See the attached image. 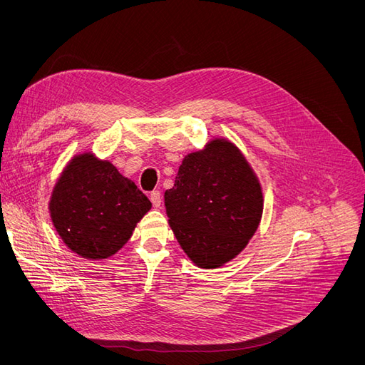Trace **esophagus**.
Instances as JSON below:
<instances>
[{"instance_id":"obj_1","label":"esophagus","mask_w":365,"mask_h":365,"mask_svg":"<svg viewBox=\"0 0 365 365\" xmlns=\"http://www.w3.org/2000/svg\"><path fill=\"white\" fill-rule=\"evenodd\" d=\"M150 201L153 204V207H160L161 202H163V197H161V193L158 190H153L150 193Z\"/></svg>"}]
</instances>
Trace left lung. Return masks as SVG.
<instances>
[{
  "label": "left lung",
  "instance_id": "left-lung-1",
  "mask_svg": "<svg viewBox=\"0 0 365 365\" xmlns=\"http://www.w3.org/2000/svg\"><path fill=\"white\" fill-rule=\"evenodd\" d=\"M164 205L184 252L200 268L212 269L247 247L260 224L263 195L244 153L215 138L184 157Z\"/></svg>",
  "mask_w": 365,
  "mask_h": 365
}]
</instances>
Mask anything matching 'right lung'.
Segmentation results:
<instances>
[{"instance_id": "right-lung-1", "label": "right lung", "mask_w": 365, "mask_h": 365, "mask_svg": "<svg viewBox=\"0 0 365 365\" xmlns=\"http://www.w3.org/2000/svg\"><path fill=\"white\" fill-rule=\"evenodd\" d=\"M150 207L134 181L91 152L74 155L65 165L48 202L63 244L90 260L115 254Z\"/></svg>"}]
</instances>
